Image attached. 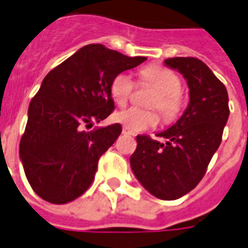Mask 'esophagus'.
Returning a JSON list of instances; mask_svg holds the SVG:
<instances>
[{"mask_svg":"<svg viewBox=\"0 0 248 248\" xmlns=\"http://www.w3.org/2000/svg\"><path fill=\"white\" fill-rule=\"evenodd\" d=\"M123 134H126V136H133V132H132V130H129L128 129V128H125V126H124V128H123Z\"/></svg>","mask_w":248,"mask_h":248,"instance_id":"obj_1","label":"esophagus"}]
</instances>
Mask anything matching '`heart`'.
Instances as JSON below:
<instances>
[{
  "label": "heart",
  "instance_id": "b5f03b06",
  "mask_svg": "<svg viewBox=\"0 0 248 248\" xmlns=\"http://www.w3.org/2000/svg\"><path fill=\"white\" fill-rule=\"evenodd\" d=\"M143 84L153 86L156 93L150 101V107L158 108L166 122H172L180 115L182 108L181 78L173 71L160 66H147L141 71ZM134 90V82L125 72L118 74L112 78L110 86L111 97L119 106H124ZM115 120L132 132L153 128L159 123V115L153 110H142L130 107L115 115Z\"/></svg>",
  "mask_w": 248,
  "mask_h": 248
}]
</instances>
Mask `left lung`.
<instances>
[{"label": "left lung", "mask_w": 248, "mask_h": 248, "mask_svg": "<svg viewBox=\"0 0 248 248\" xmlns=\"http://www.w3.org/2000/svg\"><path fill=\"white\" fill-rule=\"evenodd\" d=\"M164 63L185 78L189 105L173 125L156 133L166 142L137 136L130 167L149 193L163 201H174L193 190L206 173L221 143L229 118V98L225 85L201 59L176 57Z\"/></svg>", "instance_id": "1"}]
</instances>
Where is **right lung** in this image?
Returning a JSON list of instances; mask_svg holds the SVG:
<instances>
[{
	"label": "right lung",
	"mask_w": 248,
	"mask_h": 248,
	"mask_svg": "<svg viewBox=\"0 0 248 248\" xmlns=\"http://www.w3.org/2000/svg\"><path fill=\"white\" fill-rule=\"evenodd\" d=\"M145 61L90 44L46 75L30 103L19 146L26 177L38 197L64 204L85 193L122 125L82 126L92 128L114 111L112 78Z\"/></svg>",
	"instance_id": "obj_1"
}]
</instances>
